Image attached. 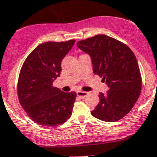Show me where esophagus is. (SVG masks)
I'll return each instance as SVG.
<instances>
[{"label": "esophagus", "instance_id": "esophagus-1", "mask_svg": "<svg viewBox=\"0 0 157 157\" xmlns=\"http://www.w3.org/2000/svg\"><path fill=\"white\" fill-rule=\"evenodd\" d=\"M77 96H78V97H81V98H84V97H86V96H87L88 93L86 92V91L79 90V91H77Z\"/></svg>", "mask_w": 157, "mask_h": 157}]
</instances>
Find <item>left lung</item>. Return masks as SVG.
<instances>
[{
	"mask_svg": "<svg viewBox=\"0 0 157 157\" xmlns=\"http://www.w3.org/2000/svg\"><path fill=\"white\" fill-rule=\"evenodd\" d=\"M77 47L90 56L94 74L109 87L106 94H99L100 102L91 114L106 122L122 119L137 101L142 88L133 52L125 44L104 34L80 40Z\"/></svg>",
	"mask_w": 157,
	"mask_h": 157,
	"instance_id": "8db88e82",
	"label": "left lung"
}]
</instances>
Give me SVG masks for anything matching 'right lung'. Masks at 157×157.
Listing matches in <instances>:
<instances>
[{
  "instance_id": "1",
  "label": "right lung",
  "mask_w": 157,
  "mask_h": 157,
  "mask_svg": "<svg viewBox=\"0 0 157 157\" xmlns=\"http://www.w3.org/2000/svg\"><path fill=\"white\" fill-rule=\"evenodd\" d=\"M75 40L45 42L38 45L24 60L20 71L17 96L27 116L39 125L56 127L72 114L76 92L65 93L53 86L60 77L61 61Z\"/></svg>"
}]
</instances>
